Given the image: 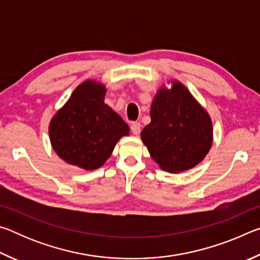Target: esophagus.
<instances>
[{
    "label": "esophagus",
    "instance_id": "obj_1",
    "mask_svg": "<svg viewBox=\"0 0 260 260\" xmlns=\"http://www.w3.org/2000/svg\"><path fill=\"white\" fill-rule=\"evenodd\" d=\"M131 131H132V133H133V134L139 135L140 132H141V125H140V122H138V121L131 122Z\"/></svg>",
    "mask_w": 260,
    "mask_h": 260
}]
</instances>
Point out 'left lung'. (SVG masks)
<instances>
[{"label": "left lung", "mask_w": 260, "mask_h": 260, "mask_svg": "<svg viewBox=\"0 0 260 260\" xmlns=\"http://www.w3.org/2000/svg\"><path fill=\"white\" fill-rule=\"evenodd\" d=\"M150 117L141 138L162 170L181 172L204 159L212 144V122L186 87L173 81L172 89L161 88Z\"/></svg>", "instance_id": "left-lung-1"}]
</instances>
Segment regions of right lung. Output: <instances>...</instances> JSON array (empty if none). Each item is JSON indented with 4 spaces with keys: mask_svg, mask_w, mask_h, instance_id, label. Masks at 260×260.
Wrapping results in <instances>:
<instances>
[{
    "mask_svg": "<svg viewBox=\"0 0 260 260\" xmlns=\"http://www.w3.org/2000/svg\"><path fill=\"white\" fill-rule=\"evenodd\" d=\"M104 86L88 80L52 118L49 135L61 159L85 170L102 166L129 128L119 114L104 103Z\"/></svg>",
    "mask_w": 260,
    "mask_h": 260,
    "instance_id": "obj_1",
    "label": "right lung"
}]
</instances>
